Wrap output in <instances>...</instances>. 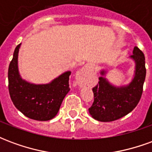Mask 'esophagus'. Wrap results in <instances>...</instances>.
Returning <instances> with one entry per match:
<instances>
[{
    "label": "esophagus",
    "instance_id": "1",
    "mask_svg": "<svg viewBox=\"0 0 152 152\" xmlns=\"http://www.w3.org/2000/svg\"><path fill=\"white\" fill-rule=\"evenodd\" d=\"M89 71H90V67H89V66H87V65H86V66H84L82 68L80 69L78 75H79V76H82L83 74H85V73L86 72H89Z\"/></svg>",
    "mask_w": 152,
    "mask_h": 152
}]
</instances>
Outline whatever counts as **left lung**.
Returning <instances> with one entry per match:
<instances>
[{
  "instance_id": "left-lung-1",
  "label": "left lung",
  "mask_w": 152,
  "mask_h": 152,
  "mask_svg": "<svg viewBox=\"0 0 152 152\" xmlns=\"http://www.w3.org/2000/svg\"><path fill=\"white\" fill-rule=\"evenodd\" d=\"M133 58L136 63L135 76L127 86L116 88L99 77V84L93 88L94 102L89 108L94 119L102 122L118 120L134 110L140 101L146 77L145 56L137 47H134ZM102 75L104 74L102 71Z\"/></svg>"
}]
</instances>
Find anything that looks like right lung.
Wrapping results in <instances>:
<instances>
[{"label":"right lung","instance_id":"1","mask_svg":"<svg viewBox=\"0 0 152 152\" xmlns=\"http://www.w3.org/2000/svg\"><path fill=\"white\" fill-rule=\"evenodd\" d=\"M21 44L15 48L8 69L9 93L18 111L27 117L45 121L58 112L63 99L69 92L71 72L63 73L47 85H33L25 81L18 74V53Z\"/></svg>","mask_w":152,"mask_h":152}]
</instances>
